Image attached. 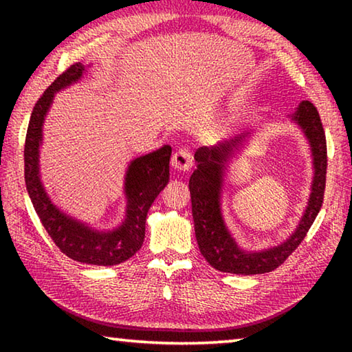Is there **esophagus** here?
<instances>
[{"instance_id": "34e87169", "label": "esophagus", "mask_w": 352, "mask_h": 352, "mask_svg": "<svg viewBox=\"0 0 352 352\" xmlns=\"http://www.w3.org/2000/svg\"><path fill=\"white\" fill-rule=\"evenodd\" d=\"M172 168L180 172H188L194 164V157L192 153L186 148H180V151L172 155Z\"/></svg>"}]
</instances>
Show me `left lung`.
<instances>
[{
    "label": "left lung",
    "instance_id": "8db88e82",
    "mask_svg": "<svg viewBox=\"0 0 352 352\" xmlns=\"http://www.w3.org/2000/svg\"><path fill=\"white\" fill-rule=\"evenodd\" d=\"M311 147L314 177L307 206L296 228L287 239L265 250H243L230 233L222 214V189L225 174L237 153L243 151L252 133H242L211 147H200L194 155L197 169L189 178L190 201L195 237L200 253L219 272L234 275H259L275 270L289 258L305 239L323 205L326 186V136L317 109L309 100L296 107L289 115Z\"/></svg>",
    "mask_w": 352,
    "mask_h": 352
}]
</instances>
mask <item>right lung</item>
<instances>
[{
    "label": "right lung",
    "mask_w": 352,
    "mask_h": 352,
    "mask_svg": "<svg viewBox=\"0 0 352 352\" xmlns=\"http://www.w3.org/2000/svg\"><path fill=\"white\" fill-rule=\"evenodd\" d=\"M85 73V65H71L46 88L43 96L35 104L25 142V182L40 222L62 253L83 264L116 265L132 258L144 242L148 208L169 182L172 148L164 144L158 151L130 162L124 180L126 216L116 228L96 230L63 212L47 195L40 177L43 122L54 102L56 93L79 82Z\"/></svg>",
    "instance_id": "add662e5"
}]
</instances>
